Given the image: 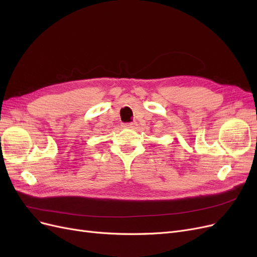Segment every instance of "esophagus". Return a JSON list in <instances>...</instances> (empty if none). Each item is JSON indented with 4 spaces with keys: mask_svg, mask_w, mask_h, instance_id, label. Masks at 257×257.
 Listing matches in <instances>:
<instances>
[{
    "mask_svg": "<svg viewBox=\"0 0 257 257\" xmlns=\"http://www.w3.org/2000/svg\"><path fill=\"white\" fill-rule=\"evenodd\" d=\"M136 125H137L136 122H132V123H125L123 126L126 127V128H133V127H135Z\"/></svg>",
    "mask_w": 257,
    "mask_h": 257,
    "instance_id": "obj_1",
    "label": "esophagus"
}]
</instances>
